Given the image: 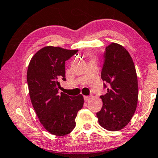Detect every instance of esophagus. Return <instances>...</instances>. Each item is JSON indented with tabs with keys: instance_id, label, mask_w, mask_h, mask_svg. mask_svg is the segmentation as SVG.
<instances>
[{
	"instance_id": "1",
	"label": "esophagus",
	"mask_w": 158,
	"mask_h": 158,
	"mask_svg": "<svg viewBox=\"0 0 158 158\" xmlns=\"http://www.w3.org/2000/svg\"><path fill=\"white\" fill-rule=\"evenodd\" d=\"M90 96H84V100H85V101H88V100H90Z\"/></svg>"
}]
</instances>
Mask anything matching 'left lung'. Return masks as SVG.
I'll use <instances>...</instances> for the list:
<instances>
[{"label":"left lung","mask_w":158,"mask_h":158,"mask_svg":"<svg viewBox=\"0 0 158 158\" xmlns=\"http://www.w3.org/2000/svg\"><path fill=\"white\" fill-rule=\"evenodd\" d=\"M104 58L101 78L108 83V88L106 95L100 96L102 107L96 115L103 128L118 131L128 124L135 112L138 77L131 56L121 45L112 43L107 46Z\"/></svg>","instance_id":"left-lung-1"}]
</instances>
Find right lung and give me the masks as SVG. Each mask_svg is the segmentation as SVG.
<instances>
[{
	"label": "right lung",
	"instance_id": "obj_1",
	"mask_svg": "<svg viewBox=\"0 0 158 158\" xmlns=\"http://www.w3.org/2000/svg\"><path fill=\"white\" fill-rule=\"evenodd\" d=\"M77 52L46 46L34 55L28 65L27 81L32 105L44 128L54 135L69 134L83 106L81 94L72 97L58 93L60 81H65V61Z\"/></svg>",
	"mask_w": 158,
	"mask_h": 158
}]
</instances>
